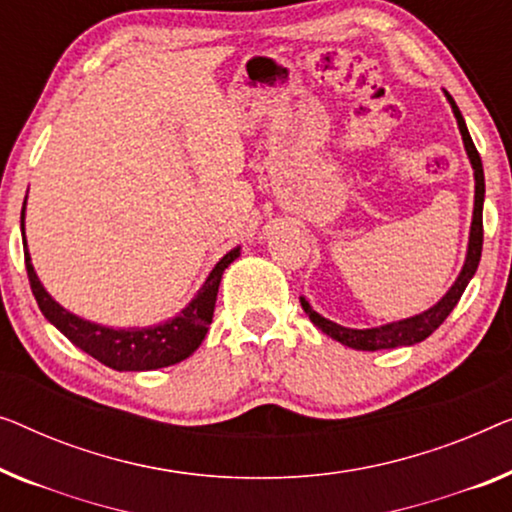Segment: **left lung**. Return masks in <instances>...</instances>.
Returning a JSON list of instances; mask_svg holds the SVG:
<instances>
[{
	"instance_id": "8db88e82",
	"label": "left lung",
	"mask_w": 512,
	"mask_h": 512,
	"mask_svg": "<svg viewBox=\"0 0 512 512\" xmlns=\"http://www.w3.org/2000/svg\"><path fill=\"white\" fill-rule=\"evenodd\" d=\"M446 99L453 108V115L457 120L459 133H462V143L466 150V157L471 161L473 168V182H476V194H473V217H471V231H469V247H466V258L462 270H459L455 284L448 288V293L425 311H420L416 316L402 318V321H392L385 325H376V328H344L330 318L318 314V311L309 305L305 295H300V305L305 309V314L311 318V323L316 325L318 330L325 332V335L337 339L339 344L348 348H355V351H381V348H397V346H413L427 339L432 332L439 328V325L446 321L450 311L462 298L464 288L469 286L473 274L478 270L480 263V251H483V203H485V173H483V161H480V154L473 145L469 136V129H466V122L462 113H459L457 103L453 96L446 92Z\"/></svg>"
}]
</instances>
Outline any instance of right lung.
<instances>
[{
    "label": "right lung",
    "instance_id": "1",
    "mask_svg": "<svg viewBox=\"0 0 512 512\" xmlns=\"http://www.w3.org/2000/svg\"><path fill=\"white\" fill-rule=\"evenodd\" d=\"M25 205L27 198L25 203H22L20 231L22 247H25L29 284H32V293L36 302H39L43 316H46L71 344H76L80 351L92 355L94 360L103 362V365L110 369H117V372H150V369L177 365V362L187 360L189 355L203 344L212 323L221 274H224L228 265L240 256L242 247L231 249L217 265H214L212 272L207 274L205 284L198 288V293L177 316L168 318L164 323L147 325V328H110V325L87 321V318L64 309L53 295L46 291V286L41 284L39 274H36L32 265V256H29L27 249Z\"/></svg>",
    "mask_w": 512,
    "mask_h": 512
}]
</instances>
